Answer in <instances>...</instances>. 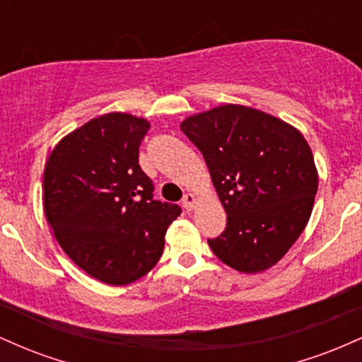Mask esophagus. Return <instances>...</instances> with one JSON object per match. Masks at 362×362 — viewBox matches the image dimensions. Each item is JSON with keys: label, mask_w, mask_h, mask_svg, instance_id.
Returning <instances> with one entry per match:
<instances>
[{"label": "esophagus", "mask_w": 362, "mask_h": 362, "mask_svg": "<svg viewBox=\"0 0 362 362\" xmlns=\"http://www.w3.org/2000/svg\"><path fill=\"white\" fill-rule=\"evenodd\" d=\"M195 204H197V197H195L194 194L189 192V194L184 195V199H182V206H184L187 211H192Z\"/></svg>", "instance_id": "obj_1"}]
</instances>
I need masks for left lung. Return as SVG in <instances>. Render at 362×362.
Returning <instances> with one entry per match:
<instances>
[{"instance_id": "8db88e82", "label": "left lung", "mask_w": 362, "mask_h": 362, "mask_svg": "<svg viewBox=\"0 0 362 362\" xmlns=\"http://www.w3.org/2000/svg\"><path fill=\"white\" fill-rule=\"evenodd\" d=\"M182 132L204 156L226 211V228L207 240L231 269L267 271L308 224L318 190L313 153L296 127L245 105L187 117Z\"/></svg>"}]
</instances>
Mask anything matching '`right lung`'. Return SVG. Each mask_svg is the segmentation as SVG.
I'll use <instances>...</instances> for the list:
<instances>
[{
	"instance_id": "right-lung-1",
	"label": "right lung",
	"mask_w": 362,
	"mask_h": 362,
	"mask_svg": "<svg viewBox=\"0 0 362 362\" xmlns=\"http://www.w3.org/2000/svg\"><path fill=\"white\" fill-rule=\"evenodd\" d=\"M149 122L122 112L91 119L64 136L44 170L42 204L66 255L88 276L126 286L160 260L177 204L153 199L139 167Z\"/></svg>"
}]
</instances>
